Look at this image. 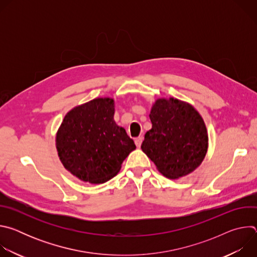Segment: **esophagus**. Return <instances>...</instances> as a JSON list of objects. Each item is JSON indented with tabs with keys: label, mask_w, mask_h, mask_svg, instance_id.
<instances>
[{
	"label": "esophagus",
	"mask_w": 257,
	"mask_h": 257,
	"mask_svg": "<svg viewBox=\"0 0 257 257\" xmlns=\"http://www.w3.org/2000/svg\"><path fill=\"white\" fill-rule=\"evenodd\" d=\"M142 141H143V137H142V136H141V137H137V138L135 139V144H136L137 148H140Z\"/></svg>",
	"instance_id": "34e87169"
}]
</instances>
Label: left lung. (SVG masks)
Segmentation results:
<instances>
[{"label":"left lung","mask_w":257,"mask_h":257,"mask_svg":"<svg viewBox=\"0 0 257 257\" xmlns=\"http://www.w3.org/2000/svg\"><path fill=\"white\" fill-rule=\"evenodd\" d=\"M150 118L153 127L145 133L141 150L160 173L178 179L200 166L207 152L208 135L193 105L174 97L159 98Z\"/></svg>","instance_id":"obj_1"}]
</instances>
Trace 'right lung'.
<instances>
[{"label": "right lung", "instance_id": "obj_1", "mask_svg": "<svg viewBox=\"0 0 257 257\" xmlns=\"http://www.w3.org/2000/svg\"><path fill=\"white\" fill-rule=\"evenodd\" d=\"M115 101L97 97L73 107L56 136L61 163L72 175L91 184L115 177L136 146L114 120Z\"/></svg>", "mask_w": 257, "mask_h": 257}]
</instances>
